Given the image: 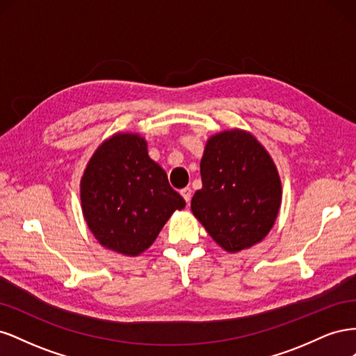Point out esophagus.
<instances>
[{
    "instance_id": "esophagus-1",
    "label": "esophagus",
    "mask_w": 356,
    "mask_h": 356,
    "mask_svg": "<svg viewBox=\"0 0 356 356\" xmlns=\"http://www.w3.org/2000/svg\"><path fill=\"white\" fill-rule=\"evenodd\" d=\"M181 196L184 197V200L187 202V204L190 203V200H191V188L190 187H186V188H182L181 190Z\"/></svg>"
}]
</instances>
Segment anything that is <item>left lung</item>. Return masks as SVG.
<instances>
[{
	"label": "left lung",
	"mask_w": 356,
	"mask_h": 356,
	"mask_svg": "<svg viewBox=\"0 0 356 356\" xmlns=\"http://www.w3.org/2000/svg\"><path fill=\"white\" fill-rule=\"evenodd\" d=\"M202 188L191 211L227 252L261 242L281 208L282 186L273 160L257 138L241 129L212 135L200 161Z\"/></svg>",
	"instance_id": "1"
}]
</instances>
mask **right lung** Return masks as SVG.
Listing matches in <instances>:
<instances>
[{
	"label": "right lung",
	"mask_w": 356,
	"mask_h": 356,
	"mask_svg": "<svg viewBox=\"0 0 356 356\" xmlns=\"http://www.w3.org/2000/svg\"><path fill=\"white\" fill-rule=\"evenodd\" d=\"M80 199L95 238L127 257L148 250L170 215L186 207L138 134H115L98 147L81 177Z\"/></svg>",
	"instance_id": "add662e5"
}]
</instances>
